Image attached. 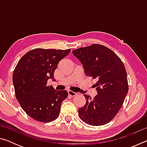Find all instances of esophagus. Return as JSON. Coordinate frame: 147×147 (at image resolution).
Returning a JSON list of instances; mask_svg holds the SVG:
<instances>
[{
	"label": "esophagus",
	"mask_w": 147,
	"mask_h": 147,
	"mask_svg": "<svg viewBox=\"0 0 147 147\" xmlns=\"http://www.w3.org/2000/svg\"><path fill=\"white\" fill-rule=\"evenodd\" d=\"M68 94H69V95H70V96H76V94H77V93H75V92H74V91H71V90L68 91Z\"/></svg>",
	"instance_id": "34e87169"
}]
</instances>
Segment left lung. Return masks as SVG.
<instances>
[{"instance_id": "obj_1", "label": "left lung", "mask_w": 147, "mask_h": 147, "mask_svg": "<svg viewBox=\"0 0 147 147\" xmlns=\"http://www.w3.org/2000/svg\"><path fill=\"white\" fill-rule=\"evenodd\" d=\"M83 65L86 76L97 80V94L92 99L84 94L86 103L78 109V115L84 123L101 126L115 117L123 106L128 91L125 67L119 56L104 45L93 44L73 51Z\"/></svg>"}]
</instances>
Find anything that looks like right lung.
<instances>
[{"mask_svg": "<svg viewBox=\"0 0 147 147\" xmlns=\"http://www.w3.org/2000/svg\"><path fill=\"white\" fill-rule=\"evenodd\" d=\"M71 49H35L20 59L13 74L16 98L27 115L35 120L47 123L58 117L62 102L68 96L65 90H55L47 86L59 61Z\"/></svg>", "mask_w": 147, "mask_h": 147, "instance_id": "right-lung-1", "label": "right lung"}]
</instances>
